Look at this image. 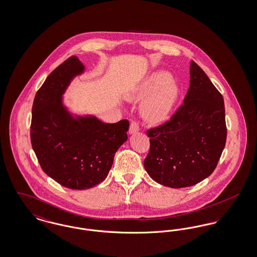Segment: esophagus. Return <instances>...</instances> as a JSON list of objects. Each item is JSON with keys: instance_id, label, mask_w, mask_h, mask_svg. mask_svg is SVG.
Segmentation results:
<instances>
[{"instance_id": "obj_1", "label": "esophagus", "mask_w": 257, "mask_h": 257, "mask_svg": "<svg viewBox=\"0 0 257 257\" xmlns=\"http://www.w3.org/2000/svg\"><path fill=\"white\" fill-rule=\"evenodd\" d=\"M139 131H140V126H139V124H138V123L133 121V122L130 124L129 134H135V133H137V132H139Z\"/></svg>"}]
</instances>
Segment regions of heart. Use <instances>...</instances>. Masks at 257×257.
I'll return each instance as SVG.
<instances>
[{
	"label": "heart",
	"mask_w": 257,
	"mask_h": 257,
	"mask_svg": "<svg viewBox=\"0 0 257 257\" xmlns=\"http://www.w3.org/2000/svg\"><path fill=\"white\" fill-rule=\"evenodd\" d=\"M147 95L141 106L142 113L148 121L160 122L173 109L178 97V86L167 72H154L135 88L129 98L141 100Z\"/></svg>",
	"instance_id": "heart-1"
}]
</instances>
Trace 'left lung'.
<instances>
[{
  "label": "left lung",
  "mask_w": 257,
  "mask_h": 257,
  "mask_svg": "<svg viewBox=\"0 0 257 257\" xmlns=\"http://www.w3.org/2000/svg\"><path fill=\"white\" fill-rule=\"evenodd\" d=\"M183 105L170 121L150 129L145 160L149 176L166 187L186 188L214 171L226 142L224 102L219 90L194 61Z\"/></svg>",
  "instance_id": "8db88e82"
}]
</instances>
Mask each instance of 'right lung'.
I'll use <instances>...</instances> for the list:
<instances>
[{
  "instance_id": "right-lung-1",
  "label": "right lung",
  "mask_w": 257,
  "mask_h": 257,
  "mask_svg": "<svg viewBox=\"0 0 257 257\" xmlns=\"http://www.w3.org/2000/svg\"><path fill=\"white\" fill-rule=\"evenodd\" d=\"M85 71L76 56L62 62L38 89L32 110L31 141L41 169L72 190H87L104 181L115 152L128 139V120L102 122L66 107L64 93Z\"/></svg>"
}]
</instances>
